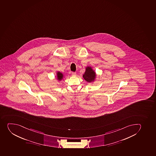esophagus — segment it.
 Here are the masks:
<instances>
[{
	"label": "esophagus",
	"instance_id": "1",
	"mask_svg": "<svg viewBox=\"0 0 156 156\" xmlns=\"http://www.w3.org/2000/svg\"><path fill=\"white\" fill-rule=\"evenodd\" d=\"M72 75L73 76H75L76 75V72H72Z\"/></svg>",
	"mask_w": 156,
	"mask_h": 156
}]
</instances>
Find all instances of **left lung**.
Instances as JSON below:
<instances>
[{
  "mask_svg": "<svg viewBox=\"0 0 156 156\" xmlns=\"http://www.w3.org/2000/svg\"><path fill=\"white\" fill-rule=\"evenodd\" d=\"M83 78L87 82L93 83L96 80L97 74L91 66H87L83 74Z\"/></svg>",
  "mask_w": 156,
  "mask_h": 156,
  "instance_id": "8db88e82",
  "label": "left lung"
}]
</instances>
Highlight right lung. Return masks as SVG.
Wrapping results in <instances>:
<instances>
[{
  "instance_id": "add662e5",
  "label": "right lung",
  "mask_w": 156,
  "mask_h": 156,
  "mask_svg": "<svg viewBox=\"0 0 156 156\" xmlns=\"http://www.w3.org/2000/svg\"><path fill=\"white\" fill-rule=\"evenodd\" d=\"M56 78L58 81L61 82L64 79V75L63 73L60 71L57 72L56 73Z\"/></svg>"
}]
</instances>
